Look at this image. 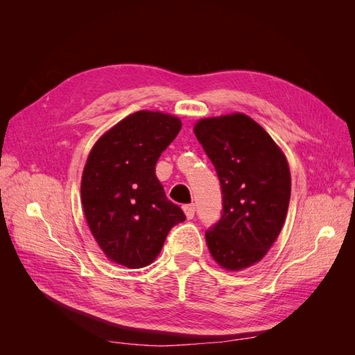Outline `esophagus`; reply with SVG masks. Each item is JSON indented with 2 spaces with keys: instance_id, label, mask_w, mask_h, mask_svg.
<instances>
[{
  "instance_id": "34e87169",
  "label": "esophagus",
  "mask_w": 355,
  "mask_h": 355,
  "mask_svg": "<svg viewBox=\"0 0 355 355\" xmlns=\"http://www.w3.org/2000/svg\"><path fill=\"white\" fill-rule=\"evenodd\" d=\"M184 211H185L188 219H192V218H194V214H196V206H194V204H185Z\"/></svg>"
}]
</instances>
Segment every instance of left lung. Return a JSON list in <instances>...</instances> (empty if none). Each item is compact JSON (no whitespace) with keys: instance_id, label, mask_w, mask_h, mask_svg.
Instances as JSON below:
<instances>
[{"instance_id":"left-lung-1","label":"left lung","mask_w":355,"mask_h":355,"mask_svg":"<svg viewBox=\"0 0 355 355\" xmlns=\"http://www.w3.org/2000/svg\"><path fill=\"white\" fill-rule=\"evenodd\" d=\"M194 133L222 191V216L206 231L209 250L225 270H244L262 259L283 228L292 187L287 159L244 114L204 118Z\"/></svg>"}]
</instances>
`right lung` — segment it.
Here are the masks:
<instances>
[{
    "label": "right lung",
    "instance_id": "obj_1",
    "mask_svg": "<svg viewBox=\"0 0 355 355\" xmlns=\"http://www.w3.org/2000/svg\"><path fill=\"white\" fill-rule=\"evenodd\" d=\"M179 118L139 111L106 132L87 158L81 200L93 237L111 261L151 263L175 225L187 219L155 175L161 153L180 132Z\"/></svg>",
    "mask_w": 355,
    "mask_h": 355
}]
</instances>
